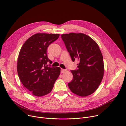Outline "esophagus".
Returning a JSON list of instances; mask_svg holds the SVG:
<instances>
[{
	"instance_id": "esophagus-1",
	"label": "esophagus",
	"mask_w": 126,
	"mask_h": 126,
	"mask_svg": "<svg viewBox=\"0 0 126 126\" xmlns=\"http://www.w3.org/2000/svg\"><path fill=\"white\" fill-rule=\"evenodd\" d=\"M66 71H67L66 70H64V69H62V70H61V73H65V72H66Z\"/></svg>"
}]
</instances>
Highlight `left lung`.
Here are the masks:
<instances>
[{"label": "left lung", "mask_w": 126, "mask_h": 126, "mask_svg": "<svg viewBox=\"0 0 126 126\" xmlns=\"http://www.w3.org/2000/svg\"><path fill=\"white\" fill-rule=\"evenodd\" d=\"M61 37L73 62L78 60V69L71 70L73 78L68 83L74 94L85 97L94 93L103 77V56L99 46L85 34H64Z\"/></svg>", "instance_id": "obj_1"}]
</instances>
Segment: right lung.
<instances>
[{"label":"right lung","instance_id":"1","mask_svg":"<svg viewBox=\"0 0 126 126\" xmlns=\"http://www.w3.org/2000/svg\"><path fill=\"white\" fill-rule=\"evenodd\" d=\"M59 36V34H35L28 39L19 52L18 77L25 87L36 96L50 93L60 75V67L47 64L51 62L47 55V48Z\"/></svg>","mask_w":126,"mask_h":126}]
</instances>
